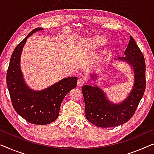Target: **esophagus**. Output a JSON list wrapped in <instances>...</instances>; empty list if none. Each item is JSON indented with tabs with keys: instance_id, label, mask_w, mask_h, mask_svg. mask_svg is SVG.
<instances>
[{
	"instance_id": "1",
	"label": "esophagus",
	"mask_w": 154,
	"mask_h": 154,
	"mask_svg": "<svg viewBox=\"0 0 154 154\" xmlns=\"http://www.w3.org/2000/svg\"><path fill=\"white\" fill-rule=\"evenodd\" d=\"M84 83H85V79H82V78H79V79H78L77 80V86H83Z\"/></svg>"
}]
</instances>
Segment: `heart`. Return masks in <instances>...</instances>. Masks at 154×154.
Masks as SVG:
<instances>
[{
  "label": "heart",
  "mask_w": 154,
  "mask_h": 154,
  "mask_svg": "<svg viewBox=\"0 0 154 154\" xmlns=\"http://www.w3.org/2000/svg\"><path fill=\"white\" fill-rule=\"evenodd\" d=\"M107 41L105 37L102 35H94L86 38L83 41V45L87 49H98L103 46Z\"/></svg>",
  "instance_id": "1"
}]
</instances>
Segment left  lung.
<instances>
[{
    "label": "left lung",
    "mask_w": 154,
    "mask_h": 154,
    "mask_svg": "<svg viewBox=\"0 0 154 154\" xmlns=\"http://www.w3.org/2000/svg\"><path fill=\"white\" fill-rule=\"evenodd\" d=\"M124 55L116 60L126 62L133 69L134 73L133 88L124 100L118 104L113 103L107 98L104 91L95 84L84 85L82 88L85 104L86 118L96 126L110 128L126 123L135 114L144 95L146 87L144 58L132 36ZM97 77L96 74H91L92 80Z\"/></svg>",
    "instance_id": "8db88e82"
}]
</instances>
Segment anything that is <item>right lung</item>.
<instances>
[{
  "mask_svg": "<svg viewBox=\"0 0 154 154\" xmlns=\"http://www.w3.org/2000/svg\"><path fill=\"white\" fill-rule=\"evenodd\" d=\"M43 28H36L19 43L13 51L7 72V86L13 107L29 123L46 125L54 121L67 94L76 87L78 78H64L41 91L31 89L26 83L20 66L21 54L27 39Z\"/></svg>",
  "mask_w": 154,
  "mask_h": 154,
  "instance_id": "add662e5",
  "label": "right lung"
}]
</instances>
